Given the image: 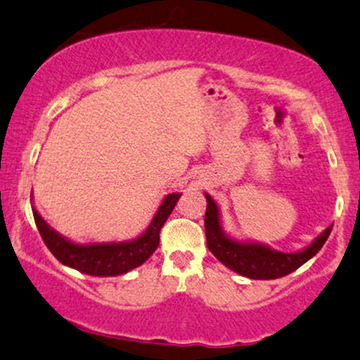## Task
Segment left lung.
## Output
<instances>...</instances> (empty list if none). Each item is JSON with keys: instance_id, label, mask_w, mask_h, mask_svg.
<instances>
[{"instance_id": "8db88e82", "label": "left lung", "mask_w": 360, "mask_h": 360, "mask_svg": "<svg viewBox=\"0 0 360 360\" xmlns=\"http://www.w3.org/2000/svg\"><path fill=\"white\" fill-rule=\"evenodd\" d=\"M206 195L207 206L204 216V228H206L207 249L212 256L225 264L231 271L252 280H274V278L287 276L297 268L307 262L319 252L321 247L328 240L331 228L328 226L319 237L297 252H281L271 249L269 245L254 240H237L230 237L221 225V212L218 204L210 194Z\"/></svg>"}]
</instances>
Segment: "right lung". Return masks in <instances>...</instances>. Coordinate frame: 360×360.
Returning <instances> with one entry per match:
<instances>
[{
	"instance_id": "right-lung-1",
	"label": "right lung",
	"mask_w": 360,
	"mask_h": 360,
	"mask_svg": "<svg viewBox=\"0 0 360 360\" xmlns=\"http://www.w3.org/2000/svg\"><path fill=\"white\" fill-rule=\"evenodd\" d=\"M180 195V192L165 195L149 226L139 237L123 242H73L49 226L34 206L32 212L42 240L61 264L91 276H118L144 264L153 256L160 245L161 228L179 202Z\"/></svg>"
}]
</instances>
